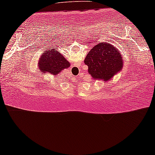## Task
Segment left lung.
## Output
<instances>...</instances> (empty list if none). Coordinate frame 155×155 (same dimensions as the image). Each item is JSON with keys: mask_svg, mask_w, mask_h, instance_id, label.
I'll return each instance as SVG.
<instances>
[{"mask_svg": "<svg viewBox=\"0 0 155 155\" xmlns=\"http://www.w3.org/2000/svg\"><path fill=\"white\" fill-rule=\"evenodd\" d=\"M84 62L94 80L107 82L122 71L123 59L118 49L108 43L97 44L88 53Z\"/></svg>", "mask_w": 155, "mask_h": 155, "instance_id": "1", "label": "left lung"}]
</instances>
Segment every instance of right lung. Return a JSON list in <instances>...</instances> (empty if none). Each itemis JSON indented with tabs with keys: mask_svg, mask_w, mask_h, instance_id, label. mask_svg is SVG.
I'll use <instances>...</instances> for the list:
<instances>
[{
	"mask_svg": "<svg viewBox=\"0 0 155 155\" xmlns=\"http://www.w3.org/2000/svg\"><path fill=\"white\" fill-rule=\"evenodd\" d=\"M69 61L58 51L48 50L41 54L38 61L39 69L43 74L50 73L56 76L61 71L70 67Z\"/></svg>",
	"mask_w": 155,
	"mask_h": 155,
	"instance_id": "1",
	"label": "right lung"
}]
</instances>
